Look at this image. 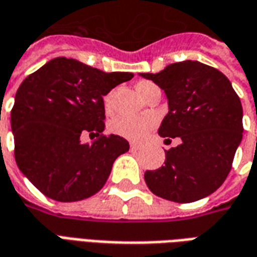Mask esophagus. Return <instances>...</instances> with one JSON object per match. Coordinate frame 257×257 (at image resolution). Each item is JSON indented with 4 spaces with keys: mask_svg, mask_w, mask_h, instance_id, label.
<instances>
[{
    "mask_svg": "<svg viewBox=\"0 0 257 257\" xmlns=\"http://www.w3.org/2000/svg\"><path fill=\"white\" fill-rule=\"evenodd\" d=\"M139 150V146L135 145V143H131V151H138Z\"/></svg>",
    "mask_w": 257,
    "mask_h": 257,
    "instance_id": "34e87169",
    "label": "esophagus"
}]
</instances>
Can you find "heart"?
<instances>
[{
  "label": "heart",
  "instance_id": "b5f03b06",
  "mask_svg": "<svg viewBox=\"0 0 257 257\" xmlns=\"http://www.w3.org/2000/svg\"><path fill=\"white\" fill-rule=\"evenodd\" d=\"M156 86L150 81H140L136 85V89L142 97H145L147 90ZM104 107L106 110H110V96L104 97ZM156 115H118L110 122V131L112 134L121 136L123 139L131 140V142H142L147 135L150 134L153 129L157 126Z\"/></svg>",
  "mask_w": 257,
  "mask_h": 257
}]
</instances>
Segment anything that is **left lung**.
Returning a JSON list of instances; mask_svg holds the SVG:
<instances>
[{"label":"left lung","mask_w":257,"mask_h":257,"mask_svg":"<svg viewBox=\"0 0 257 257\" xmlns=\"http://www.w3.org/2000/svg\"><path fill=\"white\" fill-rule=\"evenodd\" d=\"M165 90L169 111L158 134L180 138L165 150V165L147 171L153 193L173 202H194L220 187L242 139V104L217 68L184 60L157 74H142ZM169 140V139H168Z\"/></svg>","instance_id":"obj_1"}]
</instances>
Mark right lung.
Listing matches in <instances>:
<instances>
[{
	"label": "right lung",
	"instance_id": "obj_1",
	"mask_svg": "<svg viewBox=\"0 0 257 257\" xmlns=\"http://www.w3.org/2000/svg\"><path fill=\"white\" fill-rule=\"evenodd\" d=\"M132 77L56 58L20 84L11 111L15 160L44 195L73 202L104 186L115 158L129 150V143L103 134V96ZM81 133L96 139L82 145Z\"/></svg>",
	"mask_w": 257,
	"mask_h": 257
}]
</instances>
